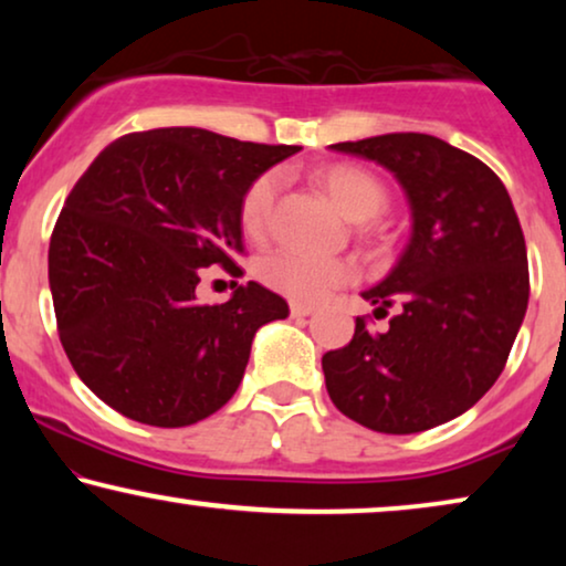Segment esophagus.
Segmentation results:
<instances>
[{"mask_svg": "<svg viewBox=\"0 0 566 566\" xmlns=\"http://www.w3.org/2000/svg\"><path fill=\"white\" fill-rule=\"evenodd\" d=\"M314 312H316V308L308 306V304H298V301H293V304H291L293 319H301V316H312Z\"/></svg>", "mask_w": 566, "mask_h": 566, "instance_id": "1", "label": "esophagus"}]
</instances>
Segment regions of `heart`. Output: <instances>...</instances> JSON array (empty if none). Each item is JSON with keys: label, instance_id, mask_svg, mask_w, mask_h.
<instances>
[{"label": "heart", "instance_id": "obj_1", "mask_svg": "<svg viewBox=\"0 0 566 566\" xmlns=\"http://www.w3.org/2000/svg\"><path fill=\"white\" fill-rule=\"evenodd\" d=\"M322 185L327 188L332 200L355 221H368L381 213L386 206V190L374 175L363 172L358 167L335 165L322 172ZM281 188V175L265 172L247 188L242 206H239V221L244 234L262 237L270 227L275 196ZM260 275L270 289L293 301H319L329 291L350 283L355 277L353 262L339 258H324L301 250H277L270 252L260 262Z\"/></svg>", "mask_w": 566, "mask_h": 566}]
</instances>
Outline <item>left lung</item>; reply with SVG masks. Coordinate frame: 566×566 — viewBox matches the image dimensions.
I'll list each match as a JSON object with an SVG mask.
<instances>
[{
	"instance_id": "left-lung-1",
	"label": "left lung",
	"mask_w": 566,
	"mask_h": 566,
	"mask_svg": "<svg viewBox=\"0 0 566 566\" xmlns=\"http://www.w3.org/2000/svg\"><path fill=\"white\" fill-rule=\"evenodd\" d=\"M329 149L397 177L412 234L391 273L363 291L386 332L324 353L329 399L363 428L409 436L476 405L505 368L528 308V254L505 185L484 161L428 134H384Z\"/></svg>"
}]
</instances>
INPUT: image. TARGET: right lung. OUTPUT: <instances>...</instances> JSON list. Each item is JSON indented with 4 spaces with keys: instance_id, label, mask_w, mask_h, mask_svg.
Here are the masks:
<instances>
[{
    "instance_id": "obj_1",
    "label": "right lung",
    "mask_w": 566,
    "mask_h": 566,
    "mask_svg": "<svg viewBox=\"0 0 566 566\" xmlns=\"http://www.w3.org/2000/svg\"><path fill=\"white\" fill-rule=\"evenodd\" d=\"M298 146L206 128L120 136L69 192L49 247L61 345L107 407L154 428L206 420L242 384L262 324L289 304L260 283L198 304L200 268L242 275L239 206Z\"/></svg>"
}]
</instances>
